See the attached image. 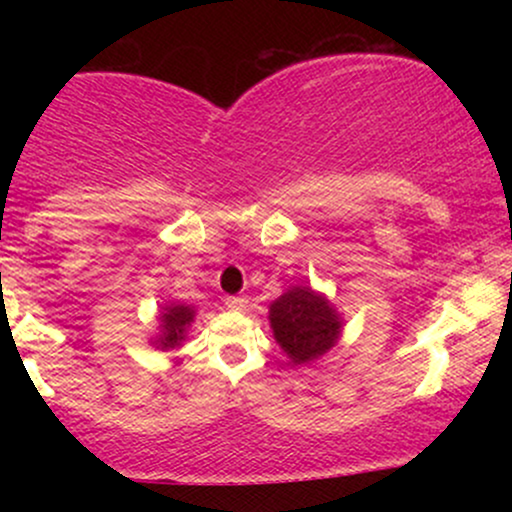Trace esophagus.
I'll list each match as a JSON object with an SVG mask.
<instances>
[{
    "instance_id": "esophagus-1",
    "label": "esophagus",
    "mask_w": 512,
    "mask_h": 512,
    "mask_svg": "<svg viewBox=\"0 0 512 512\" xmlns=\"http://www.w3.org/2000/svg\"><path fill=\"white\" fill-rule=\"evenodd\" d=\"M223 303H226V308H231V310H245V308H248V298H245V296H228Z\"/></svg>"
}]
</instances>
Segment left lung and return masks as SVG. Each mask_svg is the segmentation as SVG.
Masks as SVG:
<instances>
[{"label":"left lung","mask_w":512,"mask_h":512,"mask_svg":"<svg viewBox=\"0 0 512 512\" xmlns=\"http://www.w3.org/2000/svg\"><path fill=\"white\" fill-rule=\"evenodd\" d=\"M276 342L293 363H308L325 354L339 337L337 313L325 296L308 286H293L269 308Z\"/></svg>","instance_id":"1"}]
</instances>
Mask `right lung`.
Returning <instances> with one entry per match:
<instances>
[{"mask_svg":"<svg viewBox=\"0 0 512 512\" xmlns=\"http://www.w3.org/2000/svg\"><path fill=\"white\" fill-rule=\"evenodd\" d=\"M192 317H195V310L187 308V305H168L166 313L161 317L163 334L161 339H158L161 346H166V349L178 346L182 342V337H185V330L192 322Z\"/></svg>","mask_w":512,"mask_h":512,"instance_id":"1","label":"right lung"}]
</instances>
